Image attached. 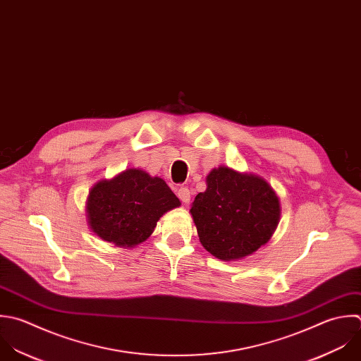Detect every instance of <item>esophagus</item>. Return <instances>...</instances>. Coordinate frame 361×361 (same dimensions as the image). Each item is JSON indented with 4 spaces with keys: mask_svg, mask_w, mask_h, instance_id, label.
Instances as JSON below:
<instances>
[{
    "mask_svg": "<svg viewBox=\"0 0 361 361\" xmlns=\"http://www.w3.org/2000/svg\"><path fill=\"white\" fill-rule=\"evenodd\" d=\"M177 195H178V198H180L184 204H188L190 200H191V192H190V190H188L187 187H181V188L177 191Z\"/></svg>",
    "mask_w": 361,
    "mask_h": 361,
    "instance_id": "esophagus-1",
    "label": "esophagus"
}]
</instances>
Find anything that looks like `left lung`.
Returning <instances> with one entry per match:
<instances>
[{
    "instance_id": "left-lung-1",
    "label": "left lung",
    "mask_w": 361,
    "mask_h": 361,
    "mask_svg": "<svg viewBox=\"0 0 361 361\" xmlns=\"http://www.w3.org/2000/svg\"><path fill=\"white\" fill-rule=\"evenodd\" d=\"M190 214L204 249L231 262L253 255L271 239L281 207L263 177L219 166L207 176V190L195 197Z\"/></svg>"
}]
</instances>
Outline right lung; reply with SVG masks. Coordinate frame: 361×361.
Masks as SVG:
<instances>
[{
	"label": "right lung",
	"mask_w": 361,
	"mask_h": 361,
	"mask_svg": "<svg viewBox=\"0 0 361 361\" xmlns=\"http://www.w3.org/2000/svg\"><path fill=\"white\" fill-rule=\"evenodd\" d=\"M181 202L160 177L126 169L90 190L85 214L94 235L116 247L132 249L145 242L157 221Z\"/></svg>",
	"instance_id": "add662e5"
}]
</instances>
